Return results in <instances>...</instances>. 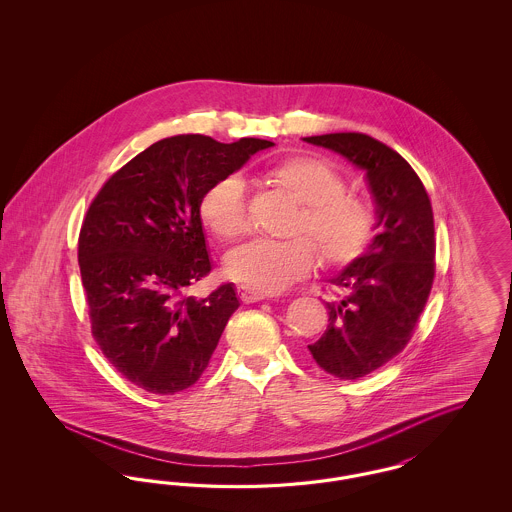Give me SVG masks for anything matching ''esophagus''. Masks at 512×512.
Here are the masks:
<instances>
[{
	"instance_id": "esophagus-1",
	"label": "esophagus",
	"mask_w": 512,
	"mask_h": 512,
	"mask_svg": "<svg viewBox=\"0 0 512 512\" xmlns=\"http://www.w3.org/2000/svg\"><path fill=\"white\" fill-rule=\"evenodd\" d=\"M238 295H240V299L244 301V303H257V301H263L267 295L261 292H255V290H249V288H238Z\"/></svg>"
}]
</instances>
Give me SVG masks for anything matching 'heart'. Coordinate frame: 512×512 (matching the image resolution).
Masks as SVG:
<instances>
[{"label": "heart", "instance_id": "1", "mask_svg": "<svg viewBox=\"0 0 512 512\" xmlns=\"http://www.w3.org/2000/svg\"><path fill=\"white\" fill-rule=\"evenodd\" d=\"M267 176L305 205L295 234L311 236L328 267H349L365 255L376 236V213L365 199L345 195L347 180L338 169L317 157H290ZM199 217L220 240L244 236L251 224L244 178L228 172L213 180L199 199ZM317 263V249L307 238H259L228 255L226 272L249 290L278 293L309 276Z\"/></svg>", "mask_w": 512, "mask_h": 512}]
</instances>
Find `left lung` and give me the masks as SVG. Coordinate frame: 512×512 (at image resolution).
<instances>
[{
	"instance_id": "1",
	"label": "left lung",
	"mask_w": 512,
	"mask_h": 512,
	"mask_svg": "<svg viewBox=\"0 0 512 512\" xmlns=\"http://www.w3.org/2000/svg\"><path fill=\"white\" fill-rule=\"evenodd\" d=\"M365 171L376 236L365 255L330 278L347 293L328 301V328L309 345L317 365L357 380L399 355L413 336L434 282V213L418 174L391 147L359 132L303 138Z\"/></svg>"
}]
</instances>
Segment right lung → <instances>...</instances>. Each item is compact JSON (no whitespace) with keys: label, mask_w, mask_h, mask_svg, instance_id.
<instances>
[{"label":"right lung","mask_w":512,"mask_h":512,"mask_svg":"<svg viewBox=\"0 0 512 512\" xmlns=\"http://www.w3.org/2000/svg\"><path fill=\"white\" fill-rule=\"evenodd\" d=\"M274 144H220L201 134L155 142L115 172L92 201L78 265L92 334L134 386L172 395L194 386L240 307L234 284L205 299L184 292L211 272L199 199Z\"/></svg>","instance_id":"right-lung-1"}]
</instances>
